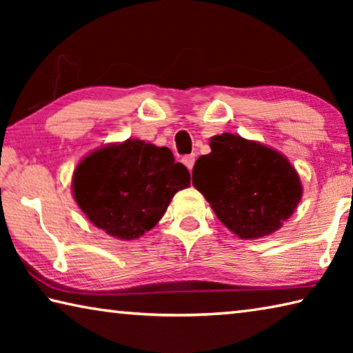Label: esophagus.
<instances>
[{
    "mask_svg": "<svg viewBox=\"0 0 353 353\" xmlns=\"http://www.w3.org/2000/svg\"><path fill=\"white\" fill-rule=\"evenodd\" d=\"M194 155L193 154H191V155H185V157L182 159V162H183V165L185 166H187V168L191 171V170H193V165H194Z\"/></svg>",
    "mask_w": 353,
    "mask_h": 353,
    "instance_id": "esophagus-1",
    "label": "esophagus"
}]
</instances>
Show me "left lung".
Segmentation results:
<instances>
[{
	"label": "left lung",
	"mask_w": 353,
	"mask_h": 353,
	"mask_svg": "<svg viewBox=\"0 0 353 353\" xmlns=\"http://www.w3.org/2000/svg\"><path fill=\"white\" fill-rule=\"evenodd\" d=\"M212 152L193 168V185L227 229L240 238L276 232L302 196L296 170L282 154L240 135L210 140Z\"/></svg>",
	"instance_id": "1"
}]
</instances>
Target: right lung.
<instances>
[{
  "mask_svg": "<svg viewBox=\"0 0 353 353\" xmlns=\"http://www.w3.org/2000/svg\"><path fill=\"white\" fill-rule=\"evenodd\" d=\"M190 172L168 148L128 140L92 152L77 165L73 194L98 227L119 240H134L163 216Z\"/></svg>",
  "mask_w": 353,
  "mask_h": 353,
  "instance_id": "right-lung-1",
  "label": "right lung"
}]
</instances>
